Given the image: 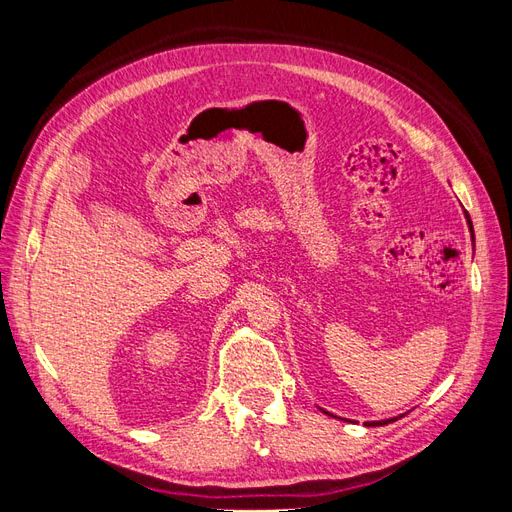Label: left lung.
I'll return each mask as SVG.
<instances>
[{"label": "left lung", "instance_id": "obj_1", "mask_svg": "<svg viewBox=\"0 0 512 512\" xmlns=\"http://www.w3.org/2000/svg\"><path fill=\"white\" fill-rule=\"evenodd\" d=\"M468 224H470V230H472V222H470V220H468ZM472 237H474V230H472ZM391 421H393V418H389V421H371V423H365V425H367V427H369V425L376 427V425H386V423H391Z\"/></svg>", "mask_w": 512, "mask_h": 512}]
</instances>
